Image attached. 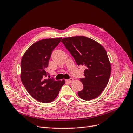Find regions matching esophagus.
Returning <instances> with one entry per match:
<instances>
[{
	"instance_id": "esophagus-1",
	"label": "esophagus",
	"mask_w": 133,
	"mask_h": 133,
	"mask_svg": "<svg viewBox=\"0 0 133 133\" xmlns=\"http://www.w3.org/2000/svg\"><path fill=\"white\" fill-rule=\"evenodd\" d=\"M74 78H71L69 79V80H68V81L69 82V83H71V82H72L74 81Z\"/></svg>"
}]
</instances>
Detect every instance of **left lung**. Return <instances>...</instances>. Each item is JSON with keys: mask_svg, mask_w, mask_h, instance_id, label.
Returning a JSON list of instances; mask_svg holds the SVG:
<instances>
[{"mask_svg": "<svg viewBox=\"0 0 133 133\" xmlns=\"http://www.w3.org/2000/svg\"><path fill=\"white\" fill-rule=\"evenodd\" d=\"M78 65H84V78H81L83 89L78 92L84 100L98 97L107 85L111 74V64L106 50L101 44L85 36L63 38L61 41Z\"/></svg>", "mask_w": 133, "mask_h": 133, "instance_id": "1", "label": "left lung"}]
</instances>
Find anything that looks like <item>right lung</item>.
I'll use <instances>...</instances> for the list:
<instances>
[{
	"label": "right lung",
	"mask_w": 133,
	"mask_h": 133,
	"mask_svg": "<svg viewBox=\"0 0 133 133\" xmlns=\"http://www.w3.org/2000/svg\"><path fill=\"white\" fill-rule=\"evenodd\" d=\"M62 38L42 39L31 45L23 55L21 61V78L30 95L42 103L51 102L58 96L64 79H45V69L52 50Z\"/></svg>",
	"instance_id": "right-lung-1"
}]
</instances>
